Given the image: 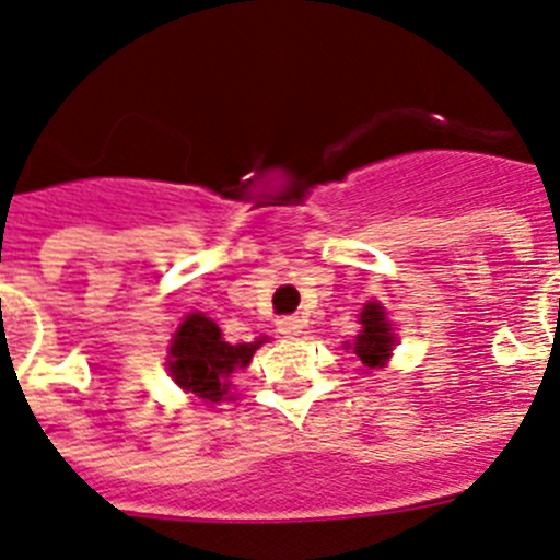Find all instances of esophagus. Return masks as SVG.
I'll use <instances>...</instances> for the list:
<instances>
[{
    "label": "esophagus",
    "mask_w": 560,
    "mask_h": 560,
    "mask_svg": "<svg viewBox=\"0 0 560 560\" xmlns=\"http://www.w3.org/2000/svg\"><path fill=\"white\" fill-rule=\"evenodd\" d=\"M302 327H305V325H302V319H300V316H283V319L277 322V330L283 332L285 338H294V336H300V332H302Z\"/></svg>",
    "instance_id": "esophagus-1"
}]
</instances>
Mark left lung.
<instances>
[{
	"instance_id": "obj_1",
	"label": "left lung",
	"mask_w": 560,
	"mask_h": 560,
	"mask_svg": "<svg viewBox=\"0 0 560 560\" xmlns=\"http://www.w3.org/2000/svg\"><path fill=\"white\" fill-rule=\"evenodd\" d=\"M363 330L355 336V343L352 350L361 358L363 366L377 369L386 363V358L392 355L394 350V330L386 322V311H383L377 302H369L361 314Z\"/></svg>"
}]
</instances>
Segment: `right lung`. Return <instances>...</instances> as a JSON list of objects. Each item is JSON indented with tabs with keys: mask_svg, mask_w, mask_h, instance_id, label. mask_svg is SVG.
I'll return each instance as SVG.
<instances>
[{
	"mask_svg": "<svg viewBox=\"0 0 560 560\" xmlns=\"http://www.w3.org/2000/svg\"><path fill=\"white\" fill-rule=\"evenodd\" d=\"M260 343L264 338L253 343H228L217 322L191 314L174 332L168 347V372L179 388L194 392L208 402H219L228 394L230 374L249 366Z\"/></svg>",
	"mask_w": 560,
	"mask_h": 560,
	"instance_id": "right-lung-1",
	"label": "right lung"
}]
</instances>
